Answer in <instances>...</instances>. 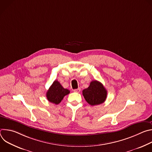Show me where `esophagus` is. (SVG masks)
<instances>
[{"label":"esophagus","instance_id":"obj_1","mask_svg":"<svg viewBox=\"0 0 152 152\" xmlns=\"http://www.w3.org/2000/svg\"><path fill=\"white\" fill-rule=\"evenodd\" d=\"M73 91H74V92H76V93H79V92L80 91V88H77V89L74 90Z\"/></svg>","mask_w":152,"mask_h":152}]
</instances>
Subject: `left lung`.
Returning <instances> with one entry per match:
<instances>
[{
    "mask_svg": "<svg viewBox=\"0 0 152 152\" xmlns=\"http://www.w3.org/2000/svg\"><path fill=\"white\" fill-rule=\"evenodd\" d=\"M82 94L88 103L94 106L102 104L106 100L107 91L102 83L95 80L91 82L87 88L82 91Z\"/></svg>",
    "mask_w": 152,
    "mask_h": 152,
    "instance_id": "8db88e82",
    "label": "left lung"
}]
</instances>
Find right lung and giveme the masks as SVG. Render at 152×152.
<instances>
[{
	"instance_id": "right-lung-1",
	"label": "right lung",
	"mask_w": 152,
	"mask_h": 152,
	"mask_svg": "<svg viewBox=\"0 0 152 152\" xmlns=\"http://www.w3.org/2000/svg\"><path fill=\"white\" fill-rule=\"evenodd\" d=\"M69 93L70 91L69 90L64 88L61 83L57 80H55L47 91L46 97L50 102L58 104L65 96Z\"/></svg>"
}]
</instances>
